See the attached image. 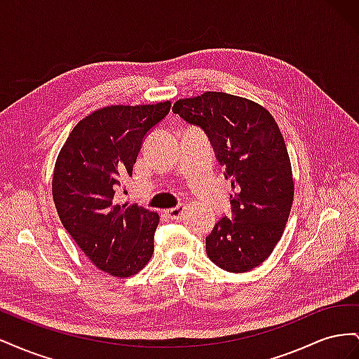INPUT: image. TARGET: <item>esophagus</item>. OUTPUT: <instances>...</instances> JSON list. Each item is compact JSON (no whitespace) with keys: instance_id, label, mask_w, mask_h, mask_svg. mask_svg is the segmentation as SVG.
I'll use <instances>...</instances> for the list:
<instances>
[{"instance_id":"esophagus-1","label":"esophagus","mask_w":359,"mask_h":359,"mask_svg":"<svg viewBox=\"0 0 359 359\" xmlns=\"http://www.w3.org/2000/svg\"><path fill=\"white\" fill-rule=\"evenodd\" d=\"M184 210H186V206H184V205H178V206H175V208L168 210L166 214L170 217L172 220H178V219H181V217H182Z\"/></svg>"}]
</instances>
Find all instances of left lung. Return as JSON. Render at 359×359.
I'll use <instances>...</instances> for the list:
<instances>
[{
    "label": "left lung",
    "instance_id": "left-lung-1",
    "mask_svg": "<svg viewBox=\"0 0 359 359\" xmlns=\"http://www.w3.org/2000/svg\"><path fill=\"white\" fill-rule=\"evenodd\" d=\"M172 111L208 135L215 157L232 177V219L205 238L206 255L229 273H247L273 253L293 202L292 166L280 128L264 106L206 91L175 102Z\"/></svg>",
    "mask_w": 359,
    "mask_h": 359
}]
</instances>
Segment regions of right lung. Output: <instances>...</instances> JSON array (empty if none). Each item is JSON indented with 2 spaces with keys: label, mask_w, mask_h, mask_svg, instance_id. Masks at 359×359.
Returning <instances> with one entry per match:
<instances>
[{
  "label": "right lung",
  "mask_w": 359,
  "mask_h": 359,
  "mask_svg": "<svg viewBox=\"0 0 359 359\" xmlns=\"http://www.w3.org/2000/svg\"><path fill=\"white\" fill-rule=\"evenodd\" d=\"M170 111L157 104H112L74 126L52 178L60 220L85 256L115 277L137 274L154 252L158 214L118 205L115 191L132 177L147 133Z\"/></svg>",
  "instance_id": "add662e5"
}]
</instances>
